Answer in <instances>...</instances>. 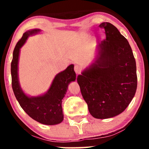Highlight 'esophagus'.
Segmentation results:
<instances>
[{
    "label": "esophagus",
    "mask_w": 149,
    "mask_h": 149,
    "mask_svg": "<svg viewBox=\"0 0 149 149\" xmlns=\"http://www.w3.org/2000/svg\"><path fill=\"white\" fill-rule=\"evenodd\" d=\"M74 71L76 74H79V73L81 72V68H80L79 66H78V65H76L74 67Z\"/></svg>",
    "instance_id": "34e87169"
}]
</instances>
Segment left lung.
<instances>
[{"label":"left lung","mask_w":149,"mask_h":149,"mask_svg":"<svg viewBox=\"0 0 149 149\" xmlns=\"http://www.w3.org/2000/svg\"><path fill=\"white\" fill-rule=\"evenodd\" d=\"M106 38L99 42L95 60L77 78L90 113L97 119L125 110L137 87L136 61L127 39L109 22L100 25Z\"/></svg>","instance_id":"8db88e82"}]
</instances>
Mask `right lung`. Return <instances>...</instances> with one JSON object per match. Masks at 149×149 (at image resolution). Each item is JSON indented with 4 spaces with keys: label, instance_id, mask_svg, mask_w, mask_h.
Masks as SVG:
<instances>
[{
    "label": "right lung",
    "instance_id": "1",
    "mask_svg": "<svg viewBox=\"0 0 149 149\" xmlns=\"http://www.w3.org/2000/svg\"><path fill=\"white\" fill-rule=\"evenodd\" d=\"M40 31L38 29L27 31L15 46L11 63L12 86L19 105L31 118L41 124L54 125L60 123L64 120L61 106L62 100L69 83L76 80V75L73 69L74 65L71 64L64 71L56 75L49 90L45 94L36 97L26 95L19 81L18 64L20 49L24 45L29 36Z\"/></svg>",
    "mask_w": 149,
    "mask_h": 149
}]
</instances>
